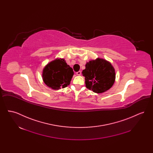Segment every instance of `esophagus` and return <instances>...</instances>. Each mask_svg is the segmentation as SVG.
Here are the masks:
<instances>
[{
    "instance_id": "esophagus-1",
    "label": "esophagus",
    "mask_w": 153,
    "mask_h": 153,
    "mask_svg": "<svg viewBox=\"0 0 153 153\" xmlns=\"http://www.w3.org/2000/svg\"><path fill=\"white\" fill-rule=\"evenodd\" d=\"M76 74H77V75H78V76H80V75L81 74V71H79V72H76Z\"/></svg>"
}]
</instances>
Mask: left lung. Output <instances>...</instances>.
I'll list each match as a JSON object with an SVG mask.
<instances>
[{
    "instance_id": "1",
    "label": "left lung",
    "mask_w": 153,
    "mask_h": 153,
    "mask_svg": "<svg viewBox=\"0 0 153 153\" xmlns=\"http://www.w3.org/2000/svg\"><path fill=\"white\" fill-rule=\"evenodd\" d=\"M85 86L97 94L108 91L114 85L116 74L111 63L105 59L97 58L87 62L82 72Z\"/></svg>"
}]
</instances>
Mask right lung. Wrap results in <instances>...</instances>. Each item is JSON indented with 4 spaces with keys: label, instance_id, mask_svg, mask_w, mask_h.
<instances>
[{
    "label": "right lung",
    "instance_id": "1",
    "mask_svg": "<svg viewBox=\"0 0 153 153\" xmlns=\"http://www.w3.org/2000/svg\"><path fill=\"white\" fill-rule=\"evenodd\" d=\"M74 74L73 69L64 58H56L44 67L42 77L44 83L54 90L64 88L71 83Z\"/></svg>",
    "mask_w": 153,
    "mask_h": 153
}]
</instances>
